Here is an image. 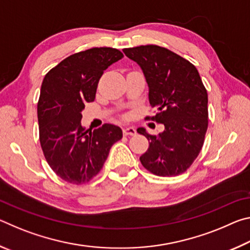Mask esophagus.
<instances>
[{"label": "esophagus", "instance_id": "obj_1", "mask_svg": "<svg viewBox=\"0 0 250 250\" xmlns=\"http://www.w3.org/2000/svg\"><path fill=\"white\" fill-rule=\"evenodd\" d=\"M122 132H124V135H134L137 133V130L133 126H128V128H125Z\"/></svg>", "mask_w": 250, "mask_h": 250}]
</instances>
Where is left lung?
<instances>
[{
  "instance_id": "left-lung-1",
  "label": "left lung",
  "mask_w": 250,
  "mask_h": 250,
  "mask_svg": "<svg viewBox=\"0 0 250 250\" xmlns=\"http://www.w3.org/2000/svg\"><path fill=\"white\" fill-rule=\"evenodd\" d=\"M124 53L140 65L150 105L156 108V115L146 119L166 126L158 137L138 128L150 141L141 164L158 176L182 174L200 154L208 126V97L200 74L188 59L158 45L125 48Z\"/></svg>"
}]
</instances>
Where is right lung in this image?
I'll return each mask as SVG.
<instances>
[{
  "label": "right lung",
  "instance_id": "right-lung-1",
  "mask_svg": "<svg viewBox=\"0 0 250 250\" xmlns=\"http://www.w3.org/2000/svg\"><path fill=\"white\" fill-rule=\"evenodd\" d=\"M124 57L119 49L94 47L70 55L45 75L37 103L40 142L48 166L68 183H88L104 167L122 130L104 124L82 126L84 104L92 103L99 79Z\"/></svg>",
  "mask_w": 250,
  "mask_h": 250
}]
</instances>
